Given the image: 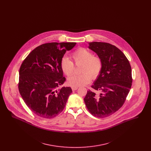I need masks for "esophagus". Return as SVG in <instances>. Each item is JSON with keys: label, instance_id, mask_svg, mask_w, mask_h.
Instances as JSON below:
<instances>
[{"label": "esophagus", "instance_id": "1", "mask_svg": "<svg viewBox=\"0 0 151 151\" xmlns=\"http://www.w3.org/2000/svg\"><path fill=\"white\" fill-rule=\"evenodd\" d=\"M78 87H74V86H72V91H76V90H77V89H78Z\"/></svg>", "mask_w": 151, "mask_h": 151}]
</instances>
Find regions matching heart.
<instances>
[{"label": "heart", "mask_w": 151, "mask_h": 151, "mask_svg": "<svg viewBox=\"0 0 151 151\" xmlns=\"http://www.w3.org/2000/svg\"><path fill=\"white\" fill-rule=\"evenodd\" d=\"M71 57L76 64L82 63L81 71L83 73L70 76L67 80L70 86L74 87L85 86L91 81V78L96 79L99 75L102 63L100 58L93 56L92 52L85 48L80 47L72 52ZM60 67L66 75H70L73 71L74 65L67 57L61 59Z\"/></svg>", "instance_id": "heart-1"}]
</instances>
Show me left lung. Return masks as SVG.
Returning a JSON list of instances; mask_svg holds the SVG:
<instances>
[{
	"instance_id": "left-lung-1",
	"label": "left lung",
	"mask_w": 151,
	"mask_h": 151,
	"mask_svg": "<svg viewBox=\"0 0 151 151\" xmlns=\"http://www.w3.org/2000/svg\"><path fill=\"white\" fill-rule=\"evenodd\" d=\"M88 48L97 54L102 63V70L94 81V90H89L84 99L92 115L103 118L121 108L132 86V71L129 61L116 46L100 42H89Z\"/></svg>"
}]
</instances>
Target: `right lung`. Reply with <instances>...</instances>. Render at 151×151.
<instances>
[{
    "label": "right lung",
    "instance_id": "right-lung-1",
    "mask_svg": "<svg viewBox=\"0 0 151 151\" xmlns=\"http://www.w3.org/2000/svg\"><path fill=\"white\" fill-rule=\"evenodd\" d=\"M75 42H51L32 51L19 70V90L25 104L35 114L46 119L55 117L64 109L72 93L70 87L59 88L65 78L60 62Z\"/></svg>",
    "mask_w": 151,
    "mask_h": 151
}]
</instances>
